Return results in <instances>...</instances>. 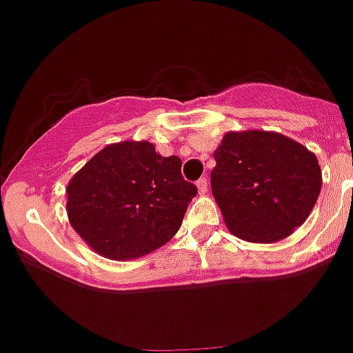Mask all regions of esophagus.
I'll list each match as a JSON object with an SVG mask.
<instances>
[{"label":"esophagus","mask_w":353,"mask_h":353,"mask_svg":"<svg viewBox=\"0 0 353 353\" xmlns=\"http://www.w3.org/2000/svg\"><path fill=\"white\" fill-rule=\"evenodd\" d=\"M197 190H199V194L204 195L208 192V179L206 177H201V179L197 181Z\"/></svg>","instance_id":"34e87169"}]
</instances>
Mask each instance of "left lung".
Returning a JSON list of instances; mask_svg holds the SVG:
<instances>
[{
  "instance_id": "left-lung-1",
  "label": "left lung",
  "mask_w": 353,
  "mask_h": 353,
  "mask_svg": "<svg viewBox=\"0 0 353 353\" xmlns=\"http://www.w3.org/2000/svg\"><path fill=\"white\" fill-rule=\"evenodd\" d=\"M213 156L211 192L236 238L275 243L307 220L321 190L307 147L275 131H229Z\"/></svg>"
}]
</instances>
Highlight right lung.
I'll use <instances>...</instances> for the list:
<instances>
[{
	"label": "right lung",
	"mask_w": 353,
	"mask_h": 353,
	"mask_svg": "<svg viewBox=\"0 0 353 353\" xmlns=\"http://www.w3.org/2000/svg\"><path fill=\"white\" fill-rule=\"evenodd\" d=\"M195 194L177 156L165 158L147 140H125L101 149L72 176L65 208L94 252L128 261L172 240Z\"/></svg>",
	"instance_id": "1"
}]
</instances>
